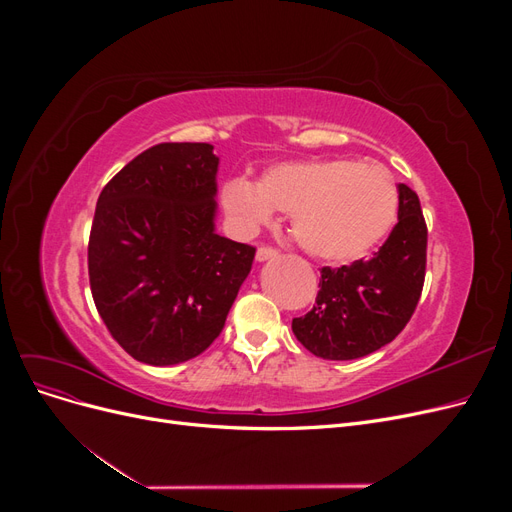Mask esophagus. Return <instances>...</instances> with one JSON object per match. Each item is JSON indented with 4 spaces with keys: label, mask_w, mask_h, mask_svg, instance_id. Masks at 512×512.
<instances>
[{
    "label": "esophagus",
    "mask_w": 512,
    "mask_h": 512,
    "mask_svg": "<svg viewBox=\"0 0 512 512\" xmlns=\"http://www.w3.org/2000/svg\"><path fill=\"white\" fill-rule=\"evenodd\" d=\"M277 254H280V252H277L275 247H271V245H260L258 250H256V260H258V262H265V260H269V258H275Z\"/></svg>",
    "instance_id": "esophagus-1"
}]
</instances>
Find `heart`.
<instances>
[{
    "label": "heart",
    "instance_id": "heart-1",
    "mask_svg": "<svg viewBox=\"0 0 512 512\" xmlns=\"http://www.w3.org/2000/svg\"><path fill=\"white\" fill-rule=\"evenodd\" d=\"M222 205L254 228L275 211L292 213V235L307 254L327 262L367 256L393 230L399 194L382 166L350 160H301L269 166L258 183H224Z\"/></svg>",
    "mask_w": 512,
    "mask_h": 512
}]
</instances>
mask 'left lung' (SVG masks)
<instances>
[{"instance_id": "1", "label": "left lung", "mask_w": 512, "mask_h": 512, "mask_svg": "<svg viewBox=\"0 0 512 512\" xmlns=\"http://www.w3.org/2000/svg\"><path fill=\"white\" fill-rule=\"evenodd\" d=\"M397 215L374 258L322 267L314 307L292 318L294 335L320 359H359L393 342L410 322L425 284L427 224L421 200L404 183Z\"/></svg>"}]
</instances>
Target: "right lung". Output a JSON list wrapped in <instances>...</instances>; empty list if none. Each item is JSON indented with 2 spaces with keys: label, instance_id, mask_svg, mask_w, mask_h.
<instances>
[{
  "label": "right lung",
  "instance_id": "1",
  "mask_svg": "<svg viewBox=\"0 0 512 512\" xmlns=\"http://www.w3.org/2000/svg\"><path fill=\"white\" fill-rule=\"evenodd\" d=\"M209 143L153 145L104 185L87 267L108 333L132 359L175 365L224 329L256 247L215 235Z\"/></svg>",
  "mask_w": 512,
  "mask_h": 512
}]
</instances>
